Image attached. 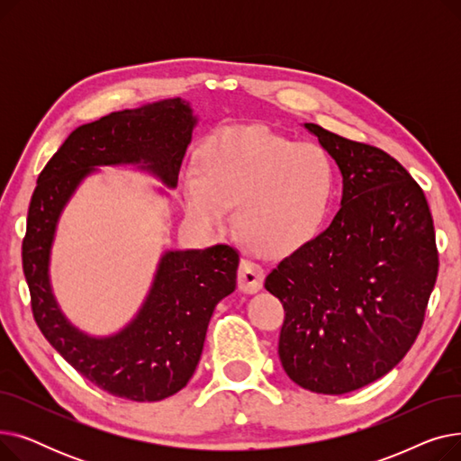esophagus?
Returning a JSON list of instances; mask_svg holds the SVG:
<instances>
[{
  "label": "esophagus",
  "mask_w": 461,
  "mask_h": 461,
  "mask_svg": "<svg viewBox=\"0 0 461 461\" xmlns=\"http://www.w3.org/2000/svg\"><path fill=\"white\" fill-rule=\"evenodd\" d=\"M263 278H265V271L259 267L258 263L243 259L239 265V275H237V284L239 289L243 294H258L261 285H263Z\"/></svg>",
  "instance_id": "esophagus-1"
}]
</instances>
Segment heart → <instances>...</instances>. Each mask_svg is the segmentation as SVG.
<instances>
[{"label": "heart", "mask_w": 461, "mask_h": 461, "mask_svg": "<svg viewBox=\"0 0 461 461\" xmlns=\"http://www.w3.org/2000/svg\"><path fill=\"white\" fill-rule=\"evenodd\" d=\"M336 200V169L316 143H297L265 127L216 134L200 155V176L186 174V216L218 233L237 207V228L261 256H294L325 231Z\"/></svg>", "instance_id": "obj_1"}]
</instances>
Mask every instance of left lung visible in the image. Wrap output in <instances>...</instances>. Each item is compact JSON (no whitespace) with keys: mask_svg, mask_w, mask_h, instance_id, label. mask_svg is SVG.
<instances>
[{"mask_svg":"<svg viewBox=\"0 0 461 461\" xmlns=\"http://www.w3.org/2000/svg\"><path fill=\"white\" fill-rule=\"evenodd\" d=\"M342 174V202L308 249L265 278L284 304L278 355L287 377L346 394L389 374L417 340L438 278L428 202L384 151L304 123Z\"/></svg>","mask_w":461,"mask_h":461,"instance_id":"left-lung-1","label":"left lung"}]
</instances>
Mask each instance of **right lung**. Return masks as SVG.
I'll use <instances>...</instances> for the list:
<instances>
[{"label": "right lung", "mask_w": 461, "mask_h": 461, "mask_svg": "<svg viewBox=\"0 0 461 461\" xmlns=\"http://www.w3.org/2000/svg\"><path fill=\"white\" fill-rule=\"evenodd\" d=\"M196 125L198 115L179 96L82 125L44 166L30 203L22 265L41 332L87 381L132 402H158L186 386L214 306L235 292L239 252L228 245L162 252L134 318L112 334L93 336L65 316L54 295L58 224L80 185L103 166H134L176 188ZM157 192L167 196L164 188Z\"/></svg>", "instance_id": "1"}]
</instances>
